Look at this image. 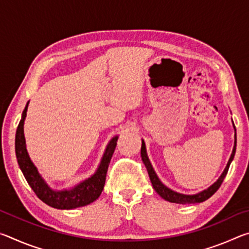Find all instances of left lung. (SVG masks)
I'll return each mask as SVG.
<instances>
[{"label":"left lung","instance_id":"8db88e82","mask_svg":"<svg viewBox=\"0 0 249 249\" xmlns=\"http://www.w3.org/2000/svg\"><path fill=\"white\" fill-rule=\"evenodd\" d=\"M234 128H235V126H234ZM235 132H236V129H235ZM235 151H236V133H235L234 148H233V151H231L230 160H229V162H227V165L225 167L224 171H223V174L221 175L220 178L217 179L216 182H214L210 188L205 189V190L201 191L199 193H196V195H182V193H178L176 191H172L171 189L167 188L166 185L159 180L157 175H156L153 166H151V163L149 161L148 156H147L146 146H145L144 141H142L141 155H142V162L145 163V166L147 168V171H148V175H149V178H150V181H151V184H153V188L155 189V191L162 197V199H165L166 201L172 202V203H177V204H192V203H200V202H203L205 200H208L209 197L212 196L214 193H215L218 190V188L221 187L223 180H224V178H225L227 171H229L231 162L233 161L234 156H235Z\"/></svg>","mask_w":249,"mask_h":249}]
</instances>
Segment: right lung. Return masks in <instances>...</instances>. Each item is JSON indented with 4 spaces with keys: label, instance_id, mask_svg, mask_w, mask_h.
I'll use <instances>...</instances> for the list:
<instances>
[{
    "label": "right lung",
    "instance_id": "add662e5",
    "mask_svg": "<svg viewBox=\"0 0 249 249\" xmlns=\"http://www.w3.org/2000/svg\"><path fill=\"white\" fill-rule=\"evenodd\" d=\"M27 107L28 102L24 108L22 120L19 121L18 130H16L15 153L20 170H22L25 179H26L28 184L31 185L33 191L46 204L59 210H71L94 202L103 191L107 168L113 153L115 150L116 142L119 136H114L109 141L107 149L104 151L103 157L101 159L98 170L95 171L93 176L80 182L72 189L60 191L53 190L41 178L38 170H37V168L33 163L27 153L26 142H25L24 136V121L25 117H26Z\"/></svg>",
    "mask_w": 249,
    "mask_h": 249
}]
</instances>
